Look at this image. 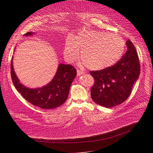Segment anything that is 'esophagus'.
I'll list each match as a JSON object with an SVG mask.
<instances>
[{
    "mask_svg": "<svg viewBox=\"0 0 153 153\" xmlns=\"http://www.w3.org/2000/svg\"><path fill=\"white\" fill-rule=\"evenodd\" d=\"M77 76H81L82 74H84V71H81V70H79V69H77Z\"/></svg>",
    "mask_w": 153,
    "mask_h": 153,
    "instance_id": "esophagus-1",
    "label": "esophagus"
}]
</instances>
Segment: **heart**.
<instances>
[{"instance_id": "1", "label": "heart", "mask_w": 153, "mask_h": 153, "mask_svg": "<svg viewBox=\"0 0 153 153\" xmlns=\"http://www.w3.org/2000/svg\"><path fill=\"white\" fill-rule=\"evenodd\" d=\"M124 40L118 35L99 31H86L67 39L64 47L66 60L73 62L81 52V58L88 68L100 71L110 67L123 54Z\"/></svg>"}]
</instances>
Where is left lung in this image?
<instances>
[{
	"instance_id": "left-lung-1",
	"label": "left lung",
	"mask_w": 153,
	"mask_h": 153,
	"mask_svg": "<svg viewBox=\"0 0 153 153\" xmlns=\"http://www.w3.org/2000/svg\"><path fill=\"white\" fill-rule=\"evenodd\" d=\"M126 45L127 51L114 66L90 72L95 80L91 97L99 105L110 108L124 102L140 76V65L135 47L130 39Z\"/></svg>"
}]
</instances>
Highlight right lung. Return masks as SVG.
<instances>
[{
	"label": "right lung",
	"instance_id": "right-lung-1",
	"mask_svg": "<svg viewBox=\"0 0 153 153\" xmlns=\"http://www.w3.org/2000/svg\"><path fill=\"white\" fill-rule=\"evenodd\" d=\"M33 32H28L25 36L33 35ZM13 57L11 61V77L13 84L23 96L32 105L43 109L57 108L66 102L70 87L76 76V69L71 65L59 64L55 76L49 83L39 88L27 87L20 82L13 66Z\"/></svg>",
	"mask_w": 153,
	"mask_h": 153
}]
</instances>
